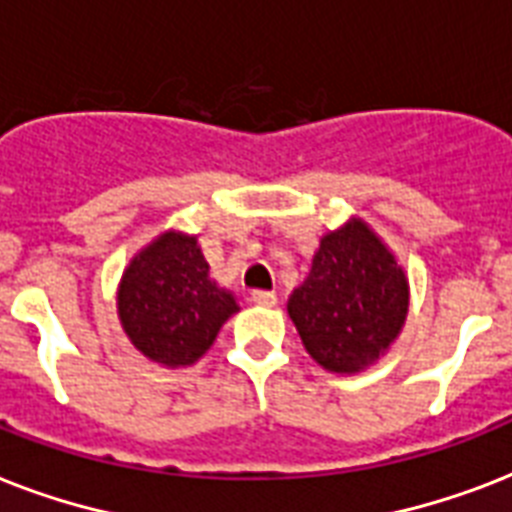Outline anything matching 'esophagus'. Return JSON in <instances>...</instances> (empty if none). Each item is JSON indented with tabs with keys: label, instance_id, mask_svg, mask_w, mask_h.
Returning a JSON list of instances; mask_svg holds the SVG:
<instances>
[{
	"label": "esophagus",
	"instance_id": "obj_1",
	"mask_svg": "<svg viewBox=\"0 0 512 512\" xmlns=\"http://www.w3.org/2000/svg\"><path fill=\"white\" fill-rule=\"evenodd\" d=\"M252 303L263 305V308H273V305H276V292H265V289H257V292H252Z\"/></svg>",
	"mask_w": 512,
	"mask_h": 512
}]
</instances>
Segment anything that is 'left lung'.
Listing matches in <instances>:
<instances>
[{
    "label": "left lung",
    "instance_id": "8db88e82",
    "mask_svg": "<svg viewBox=\"0 0 512 512\" xmlns=\"http://www.w3.org/2000/svg\"><path fill=\"white\" fill-rule=\"evenodd\" d=\"M289 319L316 364L356 374L388 353L409 313V281L358 217L321 236L311 273L289 295Z\"/></svg>",
    "mask_w": 512,
    "mask_h": 512
}]
</instances>
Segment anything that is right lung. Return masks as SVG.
<instances>
[{
	"mask_svg": "<svg viewBox=\"0 0 512 512\" xmlns=\"http://www.w3.org/2000/svg\"><path fill=\"white\" fill-rule=\"evenodd\" d=\"M119 321L146 358L191 366L239 311L236 297L217 287L196 236L167 231L124 268L116 292Z\"/></svg>",
	"mask_w": 512,
	"mask_h": 512,
	"instance_id": "1",
	"label": "right lung"
}]
</instances>
